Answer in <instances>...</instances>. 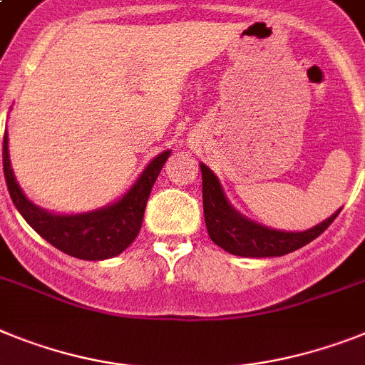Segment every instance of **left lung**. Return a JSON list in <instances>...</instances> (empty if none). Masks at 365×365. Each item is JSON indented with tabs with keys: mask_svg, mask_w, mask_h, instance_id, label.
Here are the masks:
<instances>
[{
	"mask_svg": "<svg viewBox=\"0 0 365 365\" xmlns=\"http://www.w3.org/2000/svg\"><path fill=\"white\" fill-rule=\"evenodd\" d=\"M200 170L207 234L220 249L235 256L269 258V256H284V254L302 249L304 245L323 234L341 211L338 210L332 217L304 232H282V230L267 228L237 213L226 198L219 178L204 163L200 165Z\"/></svg>",
	"mask_w": 365,
	"mask_h": 365,
	"instance_id": "left-lung-1",
	"label": "left lung"
}]
</instances>
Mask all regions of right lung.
Returning <instances> with one entry per match:
<instances>
[{
	"label": "right lung",
	"instance_id": "obj_1",
	"mask_svg": "<svg viewBox=\"0 0 365 365\" xmlns=\"http://www.w3.org/2000/svg\"><path fill=\"white\" fill-rule=\"evenodd\" d=\"M170 152H163L150 161L131 189L111 206L102 210L57 215L35 206L26 198L18 185L9 159V137H3V173L9 195L27 225L41 234L55 249L79 259H107L120 254L133 243L139 234L150 191L154 187Z\"/></svg>",
	"mask_w": 365,
	"mask_h": 365
}]
</instances>
